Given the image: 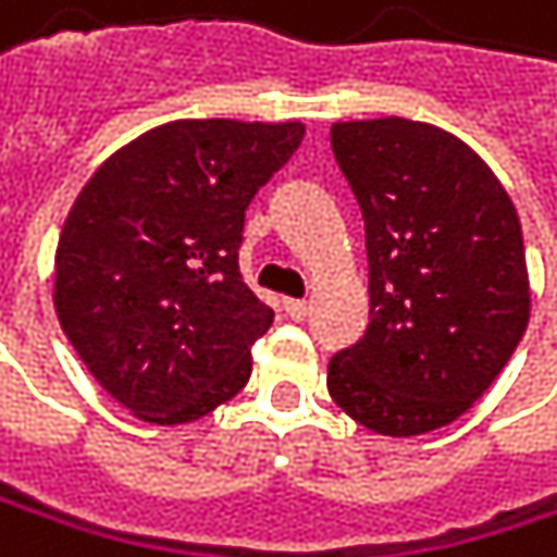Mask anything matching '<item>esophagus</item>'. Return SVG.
<instances>
[{
	"mask_svg": "<svg viewBox=\"0 0 557 557\" xmlns=\"http://www.w3.org/2000/svg\"><path fill=\"white\" fill-rule=\"evenodd\" d=\"M285 311H288L292 321H305L308 311H311V305H308L305 298H288V301H285Z\"/></svg>",
	"mask_w": 557,
	"mask_h": 557,
	"instance_id": "34e87169",
	"label": "esophagus"
}]
</instances>
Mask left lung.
<instances>
[{
  "instance_id": "obj_1",
  "label": "left lung",
  "mask_w": 557,
  "mask_h": 557,
  "mask_svg": "<svg viewBox=\"0 0 557 557\" xmlns=\"http://www.w3.org/2000/svg\"><path fill=\"white\" fill-rule=\"evenodd\" d=\"M331 150L364 213L371 324L327 364L361 426L420 436L462 417L529 327L519 213L459 137L407 121H344Z\"/></svg>"
}]
</instances>
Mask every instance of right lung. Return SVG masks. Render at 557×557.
<instances>
[{"label": "right lung", "mask_w": 557, "mask_h": 557, "mask_svg": "<svg viewBox=\"0 0 557 557\" xmlns=\"http://www.w3.org/2000/svg\"><path fill=\"white\" fill-rule=\"evenodd\" d=\"M305 127L173 121L111 153L54 252V311L95 381L160 426L199 420L252 374L275 311L239 272L246 210Z\"/></svg>", "instance_id": "add662e5"}]
</instances>
